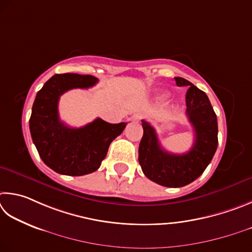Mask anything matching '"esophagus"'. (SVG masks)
<instances>
[{
  "instance_id": "obj_1",
  "label": "esophagus",
  "mask_w": 252,
  "mask_h": 252,
  "mask_svg": "<svg viewBox=\"0 0 252 252\" xmlns=\"http://www.w3.org/2000/svg\"><path fill=\"white\" fill-rule=\"evenodd\" d=\"M140 118H142V115L138 114V113H136V114H134V115H131V116L129 117V121H131V122H137V121H139Z\"/></svg>"
}]
</instances>
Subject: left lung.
I'll list each match as a JSON object with an SVG mask.
<instances>
[{
	"label": "left lung",
	"instance_id": "8db88e82",
	"mask_svg": "<svg viewBox=\"0 0 252 252\" xmlns=\"http://www.w3.org/2000/svg\"><path fill=\"white\" fill-rule=\"evenodd\" d=\"M177 86H187L186 115L195 131L190 151L182 155L166 152L160 146L156 130L142 121L144 135L138 149V161L148 179L170 188L184 187L204 173L217 151L218 123L208 96L192 83L175 77Z\"/></svg>",
	"mask_w": 252,
	"mask_h": 252
}]
</instances>
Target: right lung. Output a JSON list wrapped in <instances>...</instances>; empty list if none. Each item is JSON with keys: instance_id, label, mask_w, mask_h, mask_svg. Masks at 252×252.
<instances>
[{"instance_id": "1", "label": "right lung", "mask_w": 252, "mask_h": 252, "mask_svg": "<svg viewBox=\"0 0 252 252\" xmlns=\"http://www.w3.org/2000/svg\"><path fill=\"white\" fill-rule=\"evenodd\" d=\"M97 82L92 75L56 74L35 97L30 118L31 136L44 164L61 175L83 176L98 169L110 143L127 125L96 118L85 126L72 128L60 121V97L73 88H88Z\"/></svg>"}]
</instances>
